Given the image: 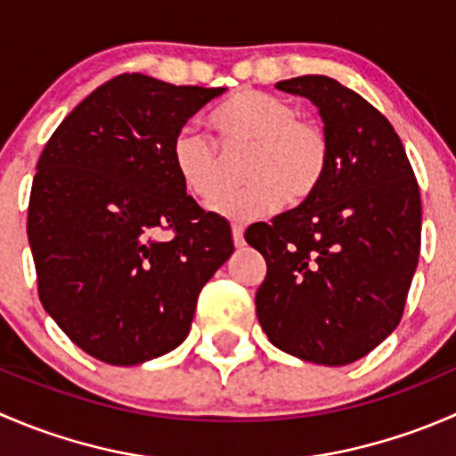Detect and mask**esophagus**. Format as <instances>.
<instances>
[{"instance_id": "obj_1", "label": "esophagus", "mask_w": 456, "mask_h": 456, "mask_svg": "<svg viewBox=\"0 0 456 456\" xmlns=\"http://www.w3.org/2000/svg\"><path fill=\"white\" fill-rule=\"evenodd\" d=\"M232 236H233V245L242 247L245 245V227L240 223L232 224Z\"/></svg>"}]
</instances>
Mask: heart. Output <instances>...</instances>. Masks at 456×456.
Instances as JSON below:
<instances>
[{
	"label": "heart",
	"instance_id": "b5f03b06",
	"mask_svg": "<svg viewBox=\"0 0 456 456\" xmlns=\"http://www.w3.org/2000/svg\"><path fill=\"white\" fill-rule=\"evenodd\" d=\"M216 142L185 126L169 142V160L190 196L211 202L226 177V159L247 149V186L214 201L216 214L232 220H254L280 202L300 205L324 183L330 163L329 134L320 123L297 117L284 99L260 90L229 96L211 117Z\"/></svg>",
	"mask_w": 456,
	"mask_h": 456
}]
</instances>
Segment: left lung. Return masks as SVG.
I'll list each match as a JSON object with an SVG mask.
<instances>
[{"mask_svg": "<svg viewBox=\"0 0 456 456\" xmlns=\"http://www.w3.org/2000/svg\"><path fill=\"white\" fill-rule=\"evenodd\" d=\"M275 87L320 108L330 163L309 200L245 232L266 260L256 314L280 351L351 364L403 315L419 262V185L395 127L364 96L324 75Z\"/></svg>", "mask_w": 456, "mask_h": 456, "instance_id": "obj_1", "label": "left lung"}]
</instances>
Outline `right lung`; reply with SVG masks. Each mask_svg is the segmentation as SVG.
<instances>
[{
	"mask_svg": "<svg viewBox=\"0 0 456 456\" xmlns=\"http://www.w3.org/2000/svg\"><path fill=\"white\" fill-rule=\"evenodd\" d=\"M223 92L118 75L41 151L26 227L39 300L105 364L174 351L200 289L233 254L227 220L200 209L169 160L174 134Z\"/></svg>",
	"mask_w": 456,
	"mask_h": 456,
	"instance_id": "right-lung-1",
	"label": "right lung"
}]
</instances>
